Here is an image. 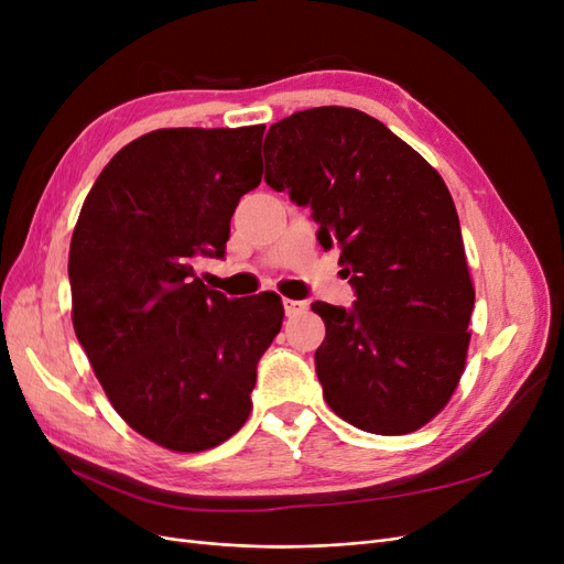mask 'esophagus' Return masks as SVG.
I'll list each match as a JSON object with an SVG mask.
<instances>
[{
	"label": "esophagus",
	"instance_id": "1",
	"mask_svg": "<svg viewBox=\"0 0 564 564\" xmlns=\"http://www.w3.org/2000/svg\"><path fill=\"white\" fill-rule=\"evenodd\" d=\"M305 308H308V303L305 301H294V299H284V313L286 317H294L301 315Z\"/></svg>",
	"mask_w": 564,
	"mask_h": 564
}]
</instances>
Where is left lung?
Listing matches in <instances>:
<instances>
[{
    "label": "left lung",
    "mask_w": 564,
    "mask_h": 564,
    "mask_svg": "<svg viewBox=\"0 0 564 564\" xmlns=\"http://www.w3.org/2000/svg\"><path fill=\"white\" fill-rule=\"evenodd\" d=\"M265 183L311 207L357 301L313 303L324 400L350 425L404 435L429 423L464 373L475 289L454 199L419 152L355 108L294 112L268 129Z\"/></svg>",
    "instance_id": "8db88e82"
}]
</instances>
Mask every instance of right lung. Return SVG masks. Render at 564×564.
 <instances>
[{
	"label": "right lung",
	"mask_w": 564,
	"mask_h": 564,
	"mask_svg": "<svg viewBox=\"0 0 564 564\" xmlns=\"http://www.w3.org/2000/svg\"><path fill=\"white\" fill-rule=\"evenodd\" d=\"M263 131L141 135L100 172L73 232L77 340L115 412L172 452L242 429L256 365L282 327L278 294L228 299L195 272L224 259L237 202L261 183Z\"/></svg>",
	"instance_id": "1"
}]
</instances>
